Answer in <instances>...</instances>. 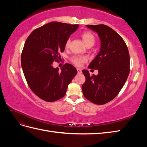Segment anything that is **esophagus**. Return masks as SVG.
<instances>
[{
  "instance_id": "esophagus-1",
  "label": "esophagus",
  "mask_w": 147,
  "mask_h": 147,
  "mask_svg": "<svg viewBox=\"0 0 147 147\" xmlns=\"http://www.w3.org/2000/svg\"><path fill=\"white\" fill-rule=\"evenodd\" d=\"M77 72H78V74H82V69H79V68H77Z\"/></svg>"
}]
</instances>
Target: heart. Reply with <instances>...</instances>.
<instances>
[{
  "instance_id": "obj_1",
  "label": "heart",
  "mask_w": 147,
  "mask_h": 147,
  "mask_svg": "<svg viewBox=\"0 0 147 147\" xmlns=\"http://www.w3.org/2000/svg\"><path fill=\"white\" fill-rule=\"evenodd\" d=\"M82 38L84 43L86 44L87 47L88 46H92L96 42V38L94 35H93L90 32H84L81 35ZM70 43V38H69L67 39V40L65 43V47L68 48L69 47ZM87 57L85 56H79V55H75L73 56L70 58V61L72 63L75 64L76 66L80 67L83 65V64L87 61Z\"/></svg>"
}]
</instances>
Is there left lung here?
I'll return each mask as SVG.
<instances>
[{
	"mask_svg": "<svg viewBox=\"0 0 147 147\" xmlns=\"http://www.w3.org/2000/svg\"><path fill=\"white\" fill-rule=\"evenodd\" d=\"M95 31L100 39L99 54L88 68L98 70V75L82 72L86 81L82 85L84 96L97 105L113 100L125 83L130 71V57L124 40L109 26L104 24L86 25Z\"/></svg>",
	"mask_w": 147,
	"mask_h": 147,
	"instance_id": "1",
	"label": "left lung"
}]
</instances>
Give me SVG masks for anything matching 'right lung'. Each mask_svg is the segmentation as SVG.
<instances>
[{
  "mask_svg": "<svg viewBox=\"0 0 147 147\" xmlns=\"http://www.w3.org/2000/svg\"><path fill=\"white\" fill-rule=\"evenodd\" d=\"M78 24L51 22L34 30L26 39L21 53V67L30 90L41 99L54 102L63 97L69 84L77 75L72 64L55 69L53 62L61 59L59 53Z\"/></svg>",
  "mask_w": 147,
  "mask_h": 147,
  "instance_id": "1",
  "label": "right lung"
}]
</instances>
